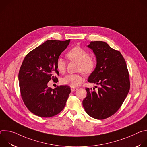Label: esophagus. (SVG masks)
<instances>
[{
	"label": "esophagus",
	"instance_id": "1",
	"mask_svg": "<svg viewBox=\"0 0 147 147\" xmlns=\"http://www.w3.org/2000/svg\"><path fill=\"white\" fill-rule=\"evenodd\" d=\"M76 90H77V88H71V92H74V91H76Z\"/></svg>",
	"mask_w": 147,
	"mask_h": 147
}]
</instances>
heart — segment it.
Here are the masks:
<instances>
[{
    "instance_id": "heart-1",
    "label": "heart",
    "mask_w": 147,
    "mask_h": 147,
    "mask_svg": "<svg viewBox=\"0 0 147 147\" xmlns=\"http://www.w3.org/2000/svg\"><path fill=\"white\" fill-rule=\"evenodd\" d=\"M66 57L70 60L77 62V71L84 74L92 72L95 67L96 61L94 57L90 56L86 50L80 47H75L71 49L67 53ZM56 67L60 73H64L66 67L65 61L61 58L57 59ZM82 81V77L78 74H68L61 79L62 84L69 86L71 88L77 87Z\"/></svg>"
}]
</instances>
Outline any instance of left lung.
<instances>
[{
    "label": "left lung",
    "mask_w": 147,
    "mask_h": 147,
    "mask_svg": "<svg viewBox=\"0 0 147 147\" xmlns=\"http://www.w3.org/2000/svg\"><path fill=\"white\" fill-rule=\"evenodd\" d=\"M87 47L93 51L96 60V67L88 81L100 87L97 92L86 88L82 105L91 117L105 119L118 111L129 93L130 83L127 65L121 53L105 42L92 41Z\"/></svg>",
    "instance_id": "obj_1"
}]
</instances>
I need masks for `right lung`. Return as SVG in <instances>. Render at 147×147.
<instances>
[{"instance_id": "right-lung-1", "label": "right lung", "mask_w": 147, "mask_h": 147, "mask_svg": "<svg viewBox=\"0 0 147 147\" xmlns=\"http://www.w3.org/2000/svg\"><path fill=\"white\" fill-rule=\"evenodd\" d=\"M70 42L48 40L29 52L23 61L18 73L21 95L28 110L36 116L52 117L66 105L70 87L60 86L52 89L48 82L57 79L54 76L59 74L56 62Z\"/></svg>"}]
</instances>
